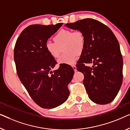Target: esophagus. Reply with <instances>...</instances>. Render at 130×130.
<instances>
[{"instance_id": "34e87169", "label": "esophagus", "mask_w": 130, "mask_h": 130, "mask_svg": "<svg viewBox=\"0 0 130 130\" xmlns=\"http://www.w3.org/2000/svg\"><path fill=\"white\" fill-rule=\"evenodd\" d=\"M72 68H73V69H74V70L75 72H76V71H77V70H76V66L75 65H72Z\"/></svg>"}]
</instances>
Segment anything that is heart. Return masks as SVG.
<instances>
[{"instance_id": "heart-1", "label": "heart", "mask_w": 130, "mask_h": 130, "mask_svg": "<svg viewBox=\"0 0 130 130\" xmlns=\"http://www.w3.org/2000/svg\"><path fill=\"white\" fill-rule=\"evenodd\" d=\"M53 39L55 42L47 41L45 43V50L51 57L57 59L63 47V51L65 53L58 59L59 64H74L85 45V36L79 30L73 32L69 29H62Z\"/></svg>"}]
</instances>
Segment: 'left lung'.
I'll use <instances>...</instances> for the list:
<instances>
[{"instance_id":"left-lung-1","label":"left lung","mask_w":130,"mask_h":130,"mask_svg":"<svg viewBox=\"0 0 130 130\" xmlns=\"http://www.w3.org/2000/svg\"><path fill=\"white\" fill-rule=\"evenodd\" d=\"M84 34L85 45L76 65L83 73V83L91 101L107 104L116 98L122 82L123 61L116 36L103 23L87 18L65 25ZM92 63V67L85 63Z\"/></svg>"}]
</instances>
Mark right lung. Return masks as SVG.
<instances>
[{"mask_svg":"<svg viewBox=\"0 0 130 130\" xmlns=\"http://www.w3.org/2000/svg\"><path fill=\"white\" fill-rule=\"evenodd\" d=\"M62 24L30 25L22 32L14 46L18 75L32 99L43 108L58 107L69 95L68 85L74 69L69 65H60L57 70L52 71L56 62L45 47L47 39Z\"/></svg>","mask_w":130,"mask_h":130,"instance_id":"1","label":"right lung"}]
</instances>
